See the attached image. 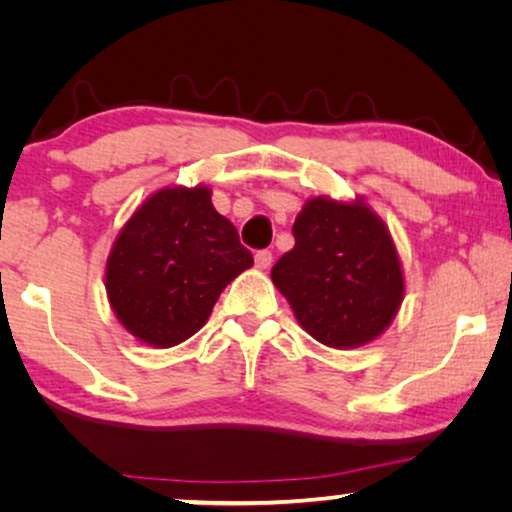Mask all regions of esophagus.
Masks as SVG:
<instances>
[{
  "mask_svg": "<svg viewBox=\"0 0 512 512\" xmlns=\"http://www.w3.org/2000/svg\"><path fill=\"white\" fill-rule=\"evenodd\" d=\"M270 263H272V251L270 249L256 251V268L265 270V268H270Z\"/></svg>",
  "mask_w": 512,
  "mask_h": 512,
  "instance_id": "34e87169",
  "label": "esophagus"
}]
</instances>
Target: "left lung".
I'll list each match as a JSON object with an SVG mask.
<instances>
[{
  "instance_id": "1",
  "label": "left lung",
  "mask_w": 512,
  "mask_h": 512,
  "mask_svg": "<svg viewBox=\"0 0 512 512\" xmlns=\"http://www.w3.org/2000/svg\"><path fill=\"white\" fill-rule=\"evenodd\" d=\"M291 251L270 277L298 324L335 349L375 340L403 300V272L389 230L373 209L312 198L293 223Z\"/></svg>"
}]
</instances>
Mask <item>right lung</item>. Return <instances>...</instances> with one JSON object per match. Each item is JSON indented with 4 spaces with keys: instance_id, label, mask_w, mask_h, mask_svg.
<instances>
[{
    "instance_id": "obj_1",
    "label": "right lung",
    "mask_w": 512,
    "mask_h": 512,
    "mask_svg": "<svg viewBox=\"0 0 512 512\" xmlns=\"http://www.w3.org/2000/svg\"><path fill=\"white\" fill-rule=\"evenodd\" d=\"M254 265L240 235L212 205V191L163 188L116 237L107 296L137 340L174 347L198 333L221 291Z\"/></svg>"
}]
</instances>
